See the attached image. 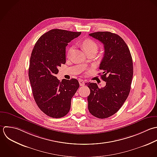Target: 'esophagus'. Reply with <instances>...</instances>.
Here are the masks:
<instances>
[{"label":"esophagus","mask_w":157,"mask_h":157,"mask_svg":"<svg viewBox=\"0 0 157 157\" xmlns=\"http://www.w3.org/2000/svg\"><path fill=\"white\" fill-rule=\"evenodd\" d=\"M79 83L80 86H84L85 85V82L82 79H79Z\"/></svg>","instance_id":"obj_1"}]
</instances>
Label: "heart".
I'll return each mask as SVG.
<instances>
[{"instance_id": "1", "label": "heart", "mask_w": 157, "mask_h": 157, "mask_svg": "<svg viewBox=\"0 0 157 157\" xmlns=\"http://www.w3.org/2000/svg\"><path fill=\"white\" fill-rule=\"evenodd\" d=\"M81 44H82L83 49H84V51L86 52H88L89 51H94V50L97 51V49H98L97 43L95 41H94L93 40L90 39V38L84 40L82 42ZM73 51V46L70 47L67 50V57H70L71 56V54H72Z\"/></svg>"}]
</instances>
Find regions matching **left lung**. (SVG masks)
<instances>
[{
  "mask_svg": "<svg viewBox=\"0 0 157 157\" xmlns=\"http://www.w3.org/2000/svg\"><path fill=\"white\" fill-rule=\"evenodd\" d=\"M89 35L104 45L100 70L103 71L101 79L106 82L101 88L96 83H86L90 90L87 97L88 109L94 116L105 119L116 113L129 95L133 75V60L127 44L117 34L97 32Z\"/></svg>",
  "mask_w": 157,
  "mask_h": 157,
  "instance_id": "left-lung-1",
  "label": "left lung"
}]
</instances>
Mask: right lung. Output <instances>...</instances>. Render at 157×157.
Instances as JSON below:
<instances>
[{"instance_id":"right-lung-1","label":"right lung","mask_w":157,"mask_h":157,"mask_svg":"<svg viewBox=\"0 0 157 157\" xmlns=\"http://www.w3.org/2000/svg\"><path fill=\"white\" fill-rule=\"evenodd\" d=\"M81 32L52 29L38 40L32 50L29 78L34 100L41 111L52 118L66 116L71 100L79 87L76 79H62L56 75L66 62L65 48Z\"/></svg>"}]
</instances>
